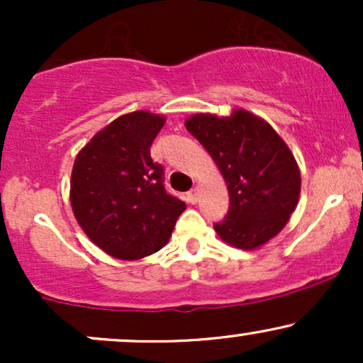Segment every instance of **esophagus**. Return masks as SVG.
<instances>
[{
  "instance_id": "esophagus-1",
  "label": "esophagus",
  "mask_w": 363,
  "mask_h": 363,
  "mask_svg": "<svg viewBox=\"0 0 363 363\" xmlns=\"http://www.w3.org/2000/svg\"><path fill=\"white\" fill-rule=\"evenodd\" d=\"M186 199L191 203V205H194V203L198 201V189H196V187H194V189H191L189 193L186 194Z\"/></svg>"
}]
</instances>
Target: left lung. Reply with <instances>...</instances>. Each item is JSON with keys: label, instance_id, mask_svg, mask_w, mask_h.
<instances>
[{"label": "left lung", "instance_id": "obj_1", "mask_svg": "<svg viewBox=\"0 0 363 363\" xmlns=\"http://www.w3.org/2000/svg\"><path fill=\"white\" fill-rule=\"evenodd\" d=\"M186 129L215 160L230 206L216 234L237 249L259 247L281 232L301 194V170L274 129L249 111L227 118L194 114Z\"/></svg>", "mask_w": 363, "mask_h": 363}]
</instances>
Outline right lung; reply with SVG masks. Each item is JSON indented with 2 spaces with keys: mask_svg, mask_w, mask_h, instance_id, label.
<instances>
[{
  "mask_svg": "<svg viewBox=\"0 0 363 363\" xmlns=\"http://www.w3.org/2000/svg\"><path fill=\"white\" fill-rule=\"evenodd\" d=\"M164 116L136 111L121 116L74 158L69 201L89 239L112 257L141 259L169 242L186 203L164 187V167L150 147Z\"/></svg>",
  "mask_w": 363,
  "mask_h": 363,
  "instance_id": "right-lung-1",
  "label": "right lung"
}]
</instances>
